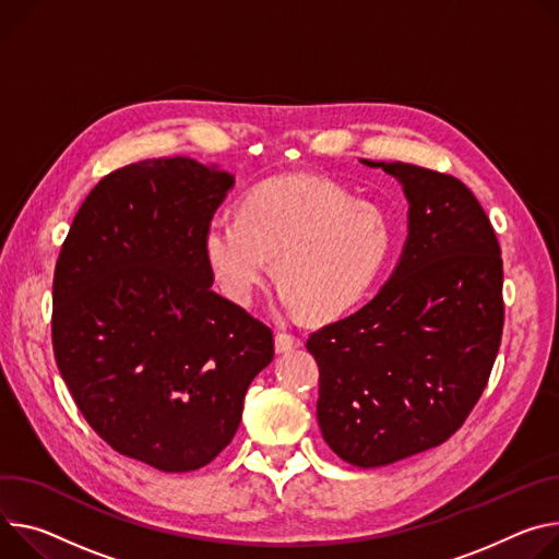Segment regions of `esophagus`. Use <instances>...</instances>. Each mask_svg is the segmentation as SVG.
<instances>
[{
	"label": "esophagus",
	"mask_w": 559,
	"mask_h": 559,
	"mask_svg": "<svg viewBox=\"0 0 559 559\" xmlns=\"http://www.w3.org/2000/svg\"><path fill=\"white\" fill-rule=\"evenodd\" d=\"M300 345H302V341H300L296 334H292V332L278 330V332H276V336H274V347H276V352H278V354H281V352L296 349V347H300Z\"/></svg>",
	"instance_id": "esophagus-1"
}]
</instances>
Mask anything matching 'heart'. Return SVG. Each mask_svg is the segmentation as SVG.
<instances>
[{"label": "heart", "mask_w": 559, "mask_h": 559, "mask_svg": "<svg viewBox=\"0 0 559 559\" xmlns=\"http://www.w3.org/2000/svg\"><path fill=\"white\" fill-rule=\"evenodd\" d=\"M392 225L370 202L334 180L294 174L245 193L238 216H214L205 229L207 261L236 302H249L274 272L281 298L310 319L349 310L383 270Z\"/></svg>", "instance_id": "b5f03b06"}]
</instances>
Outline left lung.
<instances>
[{"label": "left lung", "mask_w": 559, "mask_h": 559, "mask_svg": "<svg viewBox=\"0 0 559 559\" xmlns=\"http://www.w3.org/2000/svg\"><path fill=\"white\" fill-rule=\"evenodd\" d=\"M411 202L408 242L381 292L310 334L319 364L317 417L328 445L359 468L441 445L464 426L503 330V270L495 229L454 176L370 163Z\"/></svg>", "instance_id": "1"}]
</instances>
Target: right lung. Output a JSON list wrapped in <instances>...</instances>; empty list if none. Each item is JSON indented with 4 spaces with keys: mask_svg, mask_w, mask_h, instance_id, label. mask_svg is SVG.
Masks as SVG:
<instances>
[{
    "mask_svg": "<svg viewBox=\"0 0 559 559\" xmlns=\"http://www.w3.org/2000/svg\"><path fill=\"white\" fill-rule=\"evenodd\" d=\"M234 176L191 158L99 180L53 276L50 336L86 424L163 473L212 464L274 359L272 330L212 289L205 229Z\"/></svg>",
    "mask_w": 559,
    "mask_h": 559,
    "instance_id": "right-lung-1",
    "label": "right lung"
}]
</instances>
